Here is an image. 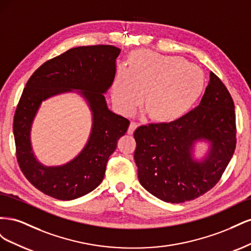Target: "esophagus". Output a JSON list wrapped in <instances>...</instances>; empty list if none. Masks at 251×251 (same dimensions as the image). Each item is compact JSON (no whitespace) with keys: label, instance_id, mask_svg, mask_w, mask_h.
Wrapping results in <instances>:
<instances>
[{"label":"esophagus","instance_id":"1","mask_svg":"<svg viewBox=\"0 0 251 251\" xmlns=\"http://www.w3.org/2000/svg\"><path fill=\"white\" fill-rule=\"evenodd\" d=\"M137 127H138V124L131 123V124H130V126H128V128H127V134H133L134 131H135Z\"/></svg>","mask_w":251,"mask_h":251}]
</instances>
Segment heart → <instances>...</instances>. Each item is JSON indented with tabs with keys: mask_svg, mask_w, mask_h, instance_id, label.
Wrapping results in <instances>:
<instances>
[{
	"mask_svg": "<svg viewBox=\"0 0 251 251\" xmlns=\"http://www.w3.org/2000/svg\"><path fill=\"white\" fill-rule=\"evenodd\" d=\"M205 88L204 73L179 56H163L139 50L120 66L112 83V100L118 110L130 114L141 102L151 119L173 121L198 101Z\"/></svg>",
	"mask_w": 251,
	"mask_h": 251,
	"instance_id": "obj_1",
	"label": "heart"
}]
</instances>
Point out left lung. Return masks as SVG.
<instances>
[{
	"label": "left lung",
	"mask_w": 251,
	"mask_h": 251,
	"mask_svg": "<svg viewBox=\"0 0 251 251\" xmlns=\"http://www.w3.org/2000/svg\"><path fill=\"white\" fill-rule=\"evenodd\" d=\"M235 114L232 98L215 73L199 105L172 123L136 128L134 159L140 184L164 202L194 200L214 187L234 153ZM210 143L202 161L193 158L194 144Z\"/></svg>",
	"instance_id": "left-lung-1"
}]
</instances>
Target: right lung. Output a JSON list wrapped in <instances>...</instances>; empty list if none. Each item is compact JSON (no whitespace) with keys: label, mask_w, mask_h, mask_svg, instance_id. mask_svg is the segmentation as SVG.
Instances as JSON below:
<instances>
[{"label":"right lung","mask_w":251,"mask_h":251,"mask_svg":"<svg viewBox=\"0 0 251 251\" xmlns=\"http://www.w3.org/2000/svg\"><path fill=\"white\" fill-rule=\"evenodd\" d=\"M120 49L111 45L72 48L49 59L26 83L13 118L17 159L27 180L42 193L58 200H73L101 183L110 155L130 121L108 109L104 93L112 86ZM76 89L93 112V128L85 148L73 161L46 167L36 160L31 139L32 123L41 102Z\"/></svg>","instance_id":"1"}]
</instances>
